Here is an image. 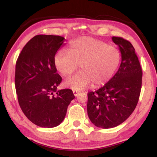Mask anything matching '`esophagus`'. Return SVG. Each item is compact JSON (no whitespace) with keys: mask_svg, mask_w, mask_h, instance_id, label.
<instances>
[{"mask_svg":"<svg viewBox=\"0 0 157 157\" xmlns=\"http://www.w3.org/2000/svg\"><path fill=\"white\" fill-rule=\"evenodd\" d=\"M73 94H74V96H78V93H79V92H78V90H73Z\"/></svg>","mask_w":157,"mask_h":157,"instance_id":"34e87169","label":"esophagus"}]
</instances>
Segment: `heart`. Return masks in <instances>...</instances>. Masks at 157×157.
Here are the masks:
<instances>
[{
  "label": "heart",
  "mask_w": 157,
  "mask_h": 157,
  "mask_svg": "<svg viewBox=\"0 0 157 157\" xmlns=\"http://www.w3.org/2000/svg\"><path fill=\"white\" fill-rule=\"evenodd\" d=\"M121 61L119 50L99 40L83 36L73 40L68 52L56 53L54 63L63 76H68L78 69L81 71L67 78L64 84L75 90L84 89L92 83L100 87L111 80Z\"/></svg>",
  "instance_id": "b5f03b06"
}]
</instances>
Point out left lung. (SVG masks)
Returning <instances> with one entry per match:
<instances>
[{
	"label": "left lung",
	"mask_w": 157,
	"mask_h": 157,
	"mask_svg": "<svg viewBox=\"0 0 157 157\" xmlns=\"http://www.w3.org/2000/svg\"><path fill=\"white\" fill-rule=\"evenodd\" d=\"M119 46L121 63L111 80L95 92L88 93V115L98 128H115L124 122L138 104L142 71L134 46L121 37L112 38Z\"/></svg>",
	"instance_id": "left-lung-1"
}]
</instances>
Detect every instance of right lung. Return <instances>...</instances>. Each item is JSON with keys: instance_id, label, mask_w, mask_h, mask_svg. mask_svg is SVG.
Here are the masks:
<instances>
[{"instance_id": "add662e5", "label": "right lung", "mask_w": 157, "mask_h": 157, "mask_svg": "<svg viewBox=\"0 0 157 157\" xmlns=\"http://www.w3.org/2000/svg\"><path fill=\"white\" fill-rule=\"evenodd\" d=\"M64 40L59 36H35L23 48L16 62L19 105L26 117L42 128L59 125L75 98L71 90H57L62 78L56 73L54 59Z\"/></svg>"}]
</instances>
